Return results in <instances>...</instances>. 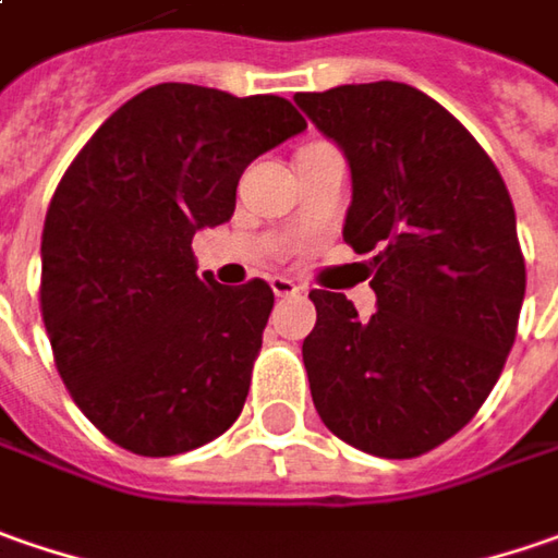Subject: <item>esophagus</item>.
<instances>
[{
	"mask_svg": "<svg viewBox=\"0 0 558 558\" xmlns=\"http://www.w3.org/2000/svg\"><path fill=\"white\" fill-rule=\"evenodd\" d=\"M271 283V290H275V296H296L303 287L296 283V280H290V278H283V275H275V278L268 280Z\"/></svg>",
	"mask_w": 558,
	"mask_h": 558,
	"instance_id": "obj_1",
	"label": "esophagus"
}]
</instances>
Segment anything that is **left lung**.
<instances>
[{
  "instance_id": "left-lung-1",
  "label": "left lung",
  "mask_w": 558,
  "mask_h": 558,
  "mask_svg": "<svg viewBox=\"0 0 558 558\" xmlns=\"http://www.w3.org/2000/svg\"><path fill=\"white\" fill-rule=\"evenodd\" d=\"M296 106L350 161L343 240L372 253L377 296L359 318L343 293H308L312 402L350 447L415 459L472 422L515 343V208L481 143L415 86L347 84Z\"/></svg>"
}]
</instances>
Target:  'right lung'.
I'll return each mask as SVG.
<instances>
[{
  "instance_id": "1",
  "label": "right lung",
  "mask_w": 558,
  "mask_h": 558,
  "mask_svg": "<svg viewBox=\"0 0 558 558\" xmlns=\"http://www.w3.org/2000/svg\"><path fill=\"white\" fill-rule=\"evenodd\" d=\"M303 131L280 96L158 84L64 171L43 225L39 308L64 387L118 447L178 456L243 412L275 293L196 275L190 243L231 221L253 158Z\"/></svg>"
}]
</instances>
